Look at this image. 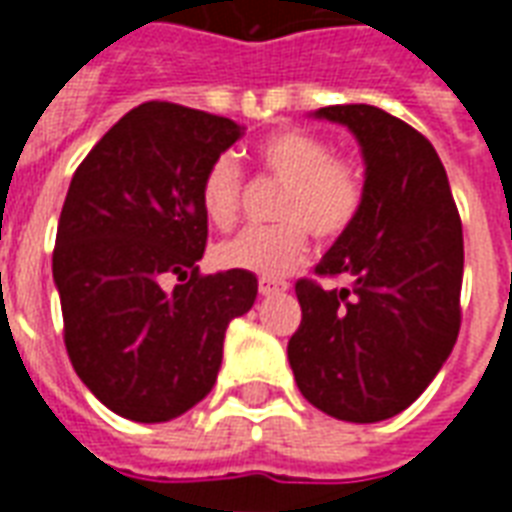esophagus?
<instances>
[{"instance_id": "34e87169", "label": "esophagus", "mask_w": 512, "mask_h": 512, "mask_svg": "<svg viewBox=\"0 0 512 512\" xmlns=\"http://www.w3.org/2000/svg\"><path fill=\"white\" fill-rule=\"evenodd\" d=\"M257 288H260V293H263V296H277V293H285V290H288V282H277V279L263 277Z\"/></svg>"}]
</instances>
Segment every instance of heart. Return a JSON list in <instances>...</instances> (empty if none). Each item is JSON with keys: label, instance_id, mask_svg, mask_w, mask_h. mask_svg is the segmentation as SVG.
<instances>
[{"label": "heart", "instance_id": "1", "mask_svg": "<svg viewBox=\"0 0 512 512\" xmlns=\"http://www.w3.org/2000/svg\"><path fill=\"white\" fill-rule=\"evenodd\" d=\"M257 161L268 178L285 183L277 200V227H249L213 249L224 268L279 277L299 266L307 252V230L318 241L343 235L362 208L365 183L354 161L332 156L321 136L282 128L257 145ZM241 169L233 156H219L202 178L200 202L216 227H230L241 208Z\"/></svg>", "mask_w": 512, "mask_h": 512}]
</instances>
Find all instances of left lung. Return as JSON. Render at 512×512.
<instances>
[{"instance_id":"obj_1","label":"left lung","mask_w":512,"mask_h":512,"mask_svg":"<svg viewBox=\"0 0 512 512\" xmlns=\"http://www.w3.org/2000/svg\"><path fill=\"white\" fill-rule=\"evenodd\" d=\"M362 150L365 197L318 274L351 288L296 282L301 326L288 359L301 395L345 422H381L417 400L461 329L463 230L439 153L370 104L323 106Z\"/></svg>"}]
</instances>
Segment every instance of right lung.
Returning <instances> with one entry per match:
<instances>
[{
	"label": "right lung",
	"instance_id": "1",
	"mask_svg": "<svg viewBox=\"0 0 512 512\" xmlns=\"http://www.w3.org/2000/svg\"><path fill=\"white\" fill-rule=\"evenodd\" d=\"M244 126L147 101L87 153L65 197L54 246L65 348L84 386L134 422H169L216 384L224 332L252 310L257 277H200L208 241L202 178ZM172 273L181 285L160 282Z\"/></svg>",
	"mask_w": 512,
	"mask_h": 512
}]
</instances>
